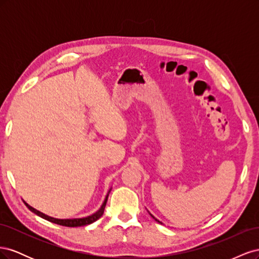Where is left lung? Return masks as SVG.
Instances as JSON below:
<instances>
[{"instance_id": "left-lung-1", "label": "left lung", "mask_w": 259, "mask_h": 259, "mask_svg": "<svg viewBox=\"0 0 259 259\" xmlns=\"http://www.w3.org/2000/svg\"><path fill=\"white\" fill-rule=\"evenodd\" d=\"M150 215H151V214H150ZM151 217H152V218H154V217H153V216H152V215H151ZM154 219H155V218H154ZM155 221H156V222H158V223H160V224H162V223H161V222H159V221H158V219H155Z\"/></svg>"}]
</instances>
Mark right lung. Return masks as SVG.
I'll return each mask as SVG.
<instances>
[{
	"instance_id": "1",
	"label": "right lung",
	"mask_w": 259,
	"mask_h": 259,
	"mask_svg": "<svg viewBox=\"0 0 259 259\" xmlns=\"http://www.w3.org/2000/svg\"><path fill=\"white\" fill-rule=\"evenodd\" d=\"M109 192H110V191H109ZM109 192H108L107 197H106V199H105V201L103 203V205H101V207L96 211V213H94V214H92V215H90L88 217H83V218H73V219H58V218H54V217H51V216H48V215L41 213L40 210L33 208L32 206H30L28 203H26L25 201H23V203H25L26 206L31 211H33V213L36 214L37 216H40V217L46 219V221H49L51 223L57 224V225H60V226H65V227H81V226H86V225H90V224H92L94 222H96L97 219H99L101 216H103L105 207H106V204H107Z\"/></svg>"
}]
</instances>
